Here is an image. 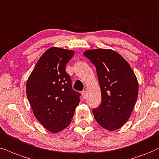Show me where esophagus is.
Returning <instances> with one entry per match:
<instances>
[{
  "mask_svg": "<svg viewBox=\"0 0 159 159\" xmlns=\"http://www.w3.org/2000/svg\"><path fill=\"white\" fill-rule=\"evenodd\" d=\"M81 94H82V97H83L84 99H85L86 98V91H83L81 92Z\"/></svg>",
  "mask_w": 159,
  "mask_h": 159,
  "instance_id": "obj_1",
  "label": "esophagus"
}]
</instances>
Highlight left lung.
<instances>
[{
  "mask_svg": "<svg viewBox=\"0 0 159 159\" xmlns=\"http://www.w3.org/2000/svg\"><path fill=\"white\" fill-rule=\"evenodd\" d=\"M84 55L97 70L101 104L92 110L94 119L106 130H117L129 119L138 97L137 78L121 55L110 49L89 50Z\"/></svg>",
  "mask_w": 159,
  "mask_h": 159,
  "instance_id": "8db88e82",
  "label": "left lung"
}]
</instances>
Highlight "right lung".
<instances>
[{
	"label": "right lung",
	"instance_id": "obj_1",
	"mask_svg": "<svg viewBox=\"0 0 159 159\" xmlns=\"http://www.w3.org/2000/svg\"><path fill=\"white\" fill-rule=\"evenodd\" d=\"M75 52L49 48L38 60L26 84L27 98L37 120L52 133L67 128L80 102L65 66Z\"/></svg>",
	"mask_w": 159,
	"mask_h": 159
}]
</instances>
